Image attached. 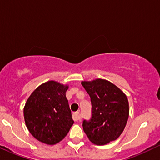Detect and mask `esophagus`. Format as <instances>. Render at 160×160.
I'll use <instances>...</instances> for the list:
<instances>
[{"mask_svg":"<svg viewBox=\"0 0 160 160\" xmlns=\"http://www.w3.org/2000/svg\"><path fill=\"white\" fill-rule=\"evenodd\" d=\"M72 117H73V120L74 121H78L80 119V113H79V112H75V113H73Z\"/></svg>","mask_w":160,"mask_h":160,"instance_id":"34e87169","label":"esophagus"}]
</instances>
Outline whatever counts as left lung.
Masks as SVG:
<instances>
[{"label":"left lung","mask_w":160,"mask_h":160,"mask_svg":"<svg viewBox=\"0 0 160 160\" xmlns=\"http://www.w3.org/2000/svg\"><path fill=\"white\" fill-rule=\"evenodd\" d=\"M81 84L92 102V118L82 122V128L88 138L96 145L115 141L123 132L129 115L126 94L104 79L82 81Z\"/></svg>","instance_id":"1"}]
</instances>
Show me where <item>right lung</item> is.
I'll return each mask as SVG.
<instances>
[{
	"mask_svg": "<svg viewBox=\"0 0 160 160\" xmlns=\"http://www.w3.org/2000/svg\"><path fill=\"white\" fill-rule=\"evenodd\" d=\"M68 86L49 80L31 94L24 107L29 132L40 142L53 145L61 141L74 124L66 91Z\"/></svg>",
	"mask_w": 160,
	"mask_h": 160,
	"instance_id": "obj_1",
	"label": "right lung"
}]
</instances>
